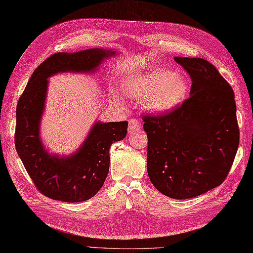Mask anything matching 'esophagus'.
Wrapping results in <instances>:
<instances>
[{
	"mask_svg": "<svg viewBox=\"0 0 253 253\" xmlns=\"http://www.w3.org/2000/svg\"><path fill=\"white\" fill-rule=\"evenodd\" d=\"M141 128V123L138 120H130L129 121V126H128V131L132 132L134 130H138V129Z\"/></svg>",
	"mask_w": 253,
	"mask_h": 253,
	"instance_id": "1",
	"label": "esophagus"
}]
</instances>
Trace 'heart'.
I'll return each mask as SVG.
<instances>
[{
    "label": "heart",
    "instance_id": "obj_1",
    "mask_svg": "<svg viewBox=\"0 0 253 253\" xmlns=\"http://www.w3.org/2000/svg\"><path fill=\"white\" fill-rule=\"evenodd\" d=\"M125 93L141 99L152 113H165L178 107L188 94V82L183 76L166 68H156L127 82Z\"/></svg>",
    "mask_w": 253,
    "mask_h": 253
}]
</instances>
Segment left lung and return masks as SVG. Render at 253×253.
Masks as SVG:
<instances>
[{"label":"left lung","instance_id":"obj_1","mask_svg":"<svg viewBox=\"0 0 253 253\" xmlns=\"http://www.w3.org/2000/svg\"><path fill=\"white\" fill-rule=\"evenodd\" d=\"M191 78L190 97L171 112L143 115L147 173L165 196L185 200L221 185L239 143L234 92L199 57H174Z\"/></svg>","mask_w":253,"mask_h":253}]
</instances>
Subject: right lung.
<instances>
[{"mask_svg": "<svg viewBox=\"0 0 253 253\" xmlns=\"http://www.w3.org/2000/svg\"><path fill=\"white\" fill-rule=\"evenodd\" d=\"M112 50L59 52L43 61L30 78L16 110L15 145L25 170L43 196L63 202H82L99 191L109 172V150L126 137L128 122H96L77 153L68 157L49 154L40 137L48 78L59 73H89Z\"/></svg>", "mask_w": 253, "mask_h": 253, "instance_id": "right-lung-1", "label": "right lung"}]
</instances>
